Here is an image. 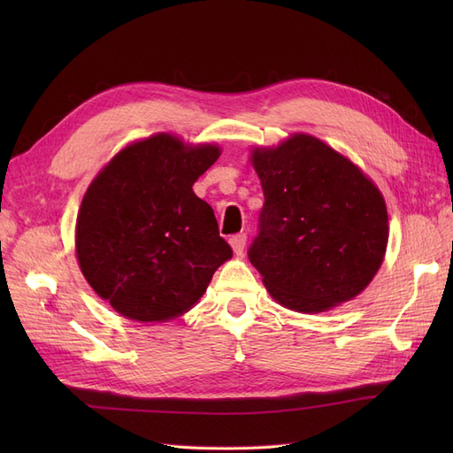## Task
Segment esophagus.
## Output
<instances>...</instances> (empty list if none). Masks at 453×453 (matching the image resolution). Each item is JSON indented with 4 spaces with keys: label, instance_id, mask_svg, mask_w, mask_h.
Wrapping results in <instances>:
<instances>
[{
    "label": "esophagus",
    "instance_id": "obj_1",
    "mask_svg": "<svg viewBox=\"0 0 453 453\" xmlns=\"http://www.w3.org/2000/svg\"><path fill=\"white\" fill-rule=\"evenodd\" d=\"M245 242H248V236H245V234H236V236L230 238V245H232V250H234L236 255H242V253H243Z\"/></svg>",
    "mask_w": 453,
    "mask_h": 453
}]
</instances>
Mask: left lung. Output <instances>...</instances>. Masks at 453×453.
<instances>
[{"instance_id":"obj_1","label":"left lung","mask_w":453,"mask_h":453,"mask_svg":"<svg viewBox=\"0 0 453 453\" xmlns=\"http://www.w3.org/2000/svg\"><path fill=\"white\" fill-rule=\"evenodd\" d=\"M253 166L265 205L248 257L270 295L304 313L357 296L388 248V210L376 185L306 134L257 149Z\"/></svg>"}]
</instances>
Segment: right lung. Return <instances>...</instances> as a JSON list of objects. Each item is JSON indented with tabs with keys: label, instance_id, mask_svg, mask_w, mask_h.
<instances>
[{
	"label": "right lung",
	"instance_id": "add662e5",
	"mask_svg": "<svg viewBox=\"0 0 453 453\" xmlns=\"http://www.w3.org/2000/svg\"><path fill=\"white\" fill-rule=\"evenodd\" d=\"M217 158L213 145L158 134L122 149L88 187L77 217L79 266L125 318L185 313L232 257L211 205L193 190Z\"/></svg>",
	"mask_w": 453,
	"mask_h": 453
}]
</instances>
